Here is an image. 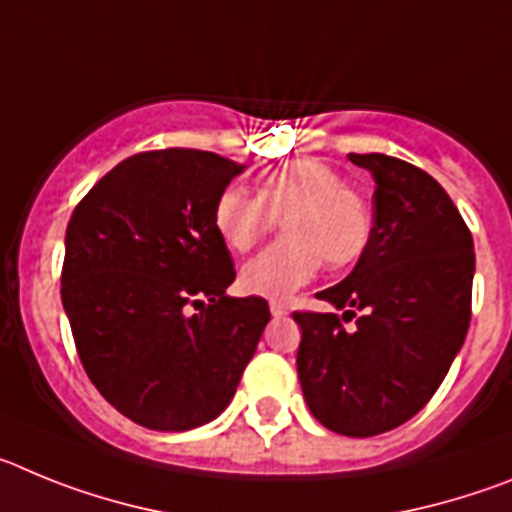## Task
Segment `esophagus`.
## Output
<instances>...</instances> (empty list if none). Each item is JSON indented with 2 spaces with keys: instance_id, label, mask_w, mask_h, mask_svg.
<instances>
[{
  "instance_id": "1",
  "label": "esophagus",
  "mask_w": 512,
  "mask_h": 512,
  "mask_svg": "<svg viewBox=\"0 0 512 512\" xmlns=\"http://www.w3.org/2000/svg\"><path fill=\"white\" fill-rule=\"evenodd\" d=\"M269 310H271V315H274V318H282V315H287V305H284V302H279V300H271Z\"/></svg>"
}]
</instances>
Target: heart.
I'll use <instances>...</instances> for the list:
<instances>
[{"mask_svg":"<svg viewBox=\"0 0 512 512\" xmlns=\"http://www.w3.org/2000/svg\"><path fill=\"white\" fill-rule=\"evenodd\" d=\"M274 220L282 223L284 238L243 264L241 287L248 295L289 297L315 277L320 261L330 269L359 261L372 235V217L359 192L315 158L289 161L264 174L256 197L223 189L212 207L215 233L235 253L256 246Z\"/></svg>","mask_w":512,"mask_h":512,"instance_id":"1","label":"heart"}]
</instances>
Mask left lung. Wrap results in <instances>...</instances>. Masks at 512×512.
<instances>
[{
  "label": "left lung",
  "mask_w": 512,
  "mask_h": 512,
  "mask_svg": "<svg viewBox=\"0 0 512 512\" xmlns=\"http://www.w3.org/2000/svg\"><path fill=\"white\" fill-rule=\"evenodd\" d=\"M372 171L374 225L354 271L297 310V377L307 408L333 433H387L425 408L459 354L472 320L474 243L441 184L384 153H348ZM360 315L356 316L355 312Z\"/></svg>",
  "instance_id": "left-lung-1"
}]
</instances>
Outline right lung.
Returning a JSON list of instances; mask_svg holds the SVG:
<instances>
[{
  "label": "right lung",
  "mask_w": 512,
  "mask_h": 512,
  "mask_svg": "<svg viewBox=\"0 0 512 512\" xmlns=\"http://www.w3.org/2000/svg\"><path fill=\"white\" fill-rule=\"evenodd\" d=\"M243 166L197 148L143 151L94 184L66 228L61 300L99 395L151 431L228 408L269 323L228 297L235 266L212 207Z\"/></svg>",
  "instance_id": "add662e5"
}]
</instances>
